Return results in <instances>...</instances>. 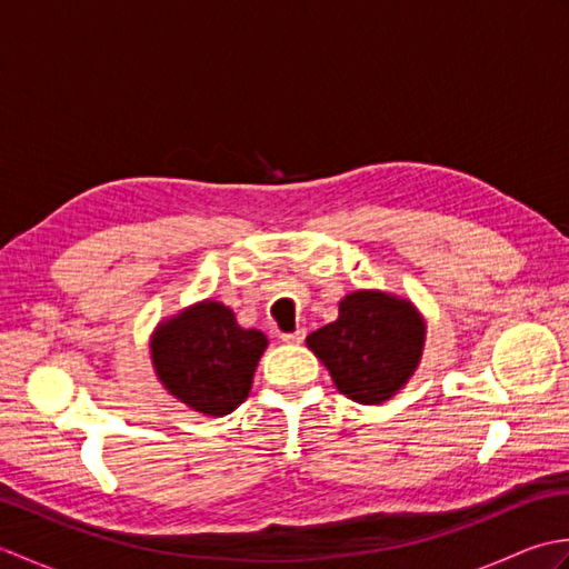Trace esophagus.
Returning a JSON list of instances; mask_svg holds the SVG:
<instances>
[{
  "instance_id": "1",
  "label": "esophagus",
  "mask_w": 569,
  "mask_h": 569,
  "mask_svg": "<svg viewBox=\"0 0 569 569\" xmlns=\"http://www.w3.org/2000/svg\"><path fill=\"white\" fill-rule=\"evenodd\" d=\"M281 340L286 342V345H300L306 340V330H293V332H283L281 335Z\"/></svg>"
}]
</instances>
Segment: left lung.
I'll return each instance as SVG.
<instances>
[{
  "mask_svg": "<svg viewBox=\"0 0 569 569\" xmlns=\"http://www.w3.org/2000/svg\"><path fill=\"white\" fill-rule=\"evenodd\" d=\"M426 340L416 308L386 293L357 291L340 318L308 335V347L328 367L340 393L357 403H381L416 371Z\"/></svg>",
  "mask_w": 569,
  "mask_h": 569,
  "instance_id": "1",
  "label": "left lung"
}]
</instances>
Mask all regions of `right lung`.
<instances>
[{
    "label": "right lung",
    "instance_id": "obj_1",
    "mask_svg": "<svg viewBox=\"0 0 569 569\" xmlns=\"http://www.w3.org/2000/svg\"><path fill=\"white\" fill-rule=\"evenodd\" d=\"M263 349V332L239 328L234 312L212 300L159 325L151 340L166 389L208 416H227L244 401Z\"/></svg>",
    "mask_w": 569,
    "mask_h": 569
}]
</instances>
